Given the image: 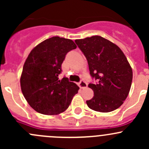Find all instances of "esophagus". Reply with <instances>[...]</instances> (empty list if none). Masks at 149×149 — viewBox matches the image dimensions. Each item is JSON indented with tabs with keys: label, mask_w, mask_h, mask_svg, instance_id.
Returning a JSON list of instances; mask_svg holds the SVG:
<instances>
[{
	"label": "esophagus",
	"mask_w": 149,
	"mask_h": 149,
	"mask_svg": "<svg viewBox=\"0 0 149 149\" xmlns=\"http://www.w3.org/2000/svg\"><path fill=\"white\" fill-rule=\"evenodd\" d=\"M79 86L81 88H86L87 86H88V84H87L86 82H85L84 81L81 80L80 82H79Z\"/></svg>",
	"instance_id": "34e87169"
}]
</instances>
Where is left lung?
I'll return each instance as SVG.
<instances>
[{"label":"left lung","mask_w":149,"mask_h":149,"mask_svg":"<svg viewBox=\"0 0 149 149\" xmlns=\"http://www.w3.org/2000/svg\"><path fill=\"white\" fill-rule=\"evenodd\" d=\"M85 55L90 75L97 84L88 86L94 97L87 100L90 109L100 112L115 110L123 104L130 91L133 70L120 48L100 36L76 40Z\"/></svg>","instance_id":"8db88e82"}]
</instances>
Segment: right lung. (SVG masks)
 Returning a JSON list of instances; mask_svg holds the SVG:
<instances>
[{
	"instance_id": "add662e5",
	"label": "right lung",
	"mask_w": 149,
	"mask_h": 149,
	"mask_svg": "<svg viewBox=\"0 0 149 149\" xmlns=\"http://www.w3.org/2000/svg\"><path fill=\"white\" fill-rule=\"evenodd\" d=\"M73 40L52 37L37 45L28 55L20 79L21 88L29 104L39 113L58 115L68 109L79 87L68 78L59 80L61 65Z\"/></svg>"
}]
</instances>
